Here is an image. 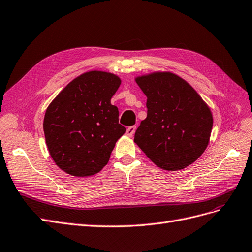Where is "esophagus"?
Wrapping results in <instances>:
<instances>
[{
	"mask_svg": "<svg viewBox=\"0 0 252 252\" xmlns=\"http://www.w3.org/2000/svg\"><path fill=\"white\" fill-rule=\"evenodd\" d=\"M135 131H136V126H128L127 128H126V134L127 135V136H133L134 135V133H135Z\"/></svg>",
	"mask_w": 252,
	"mask_h": 252,
	"instance_id": "obj_1",
	"label": "esophagus"
}]
</instances>
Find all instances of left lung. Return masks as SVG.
<instances>
[{
    "label": "left lung",
    "mask_w": 252,
    "mask_h": 252,
    "mask_svg": "<svg viewBox=\"0 0 252 252\" xmlns=\"http://www.w3.org/2000/svg\"><path fill=\"white\" fill-rule=\"evenodd\" d=\"M147 95V118L134 141L154 163L166 170L182 169L208 145L213 115L193 88L170 72L136 78Z\"/></svg>",
    "instance_id": "8db88e82"
}]
</instances>
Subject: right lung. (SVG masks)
<instances>
[{
  "label": "right lung",
  "mask_w": 252,
  "mask_h": 252,
  "mask_svg": "<svg viewBox=\"0 0 252 252\" xmlns=\"http://www.w3.org/2000/svg\"><path fill=\"white\" fill-rule=\"evenodd\" d=\"M118 76L90 71L73 79L48 107L44 133L48 150L63 172L75 177L97 174L107 165L116 141L126 132L111 98Z\"/></svg>",
  "instance_id": "right-lung-1"
}]
</instances>
